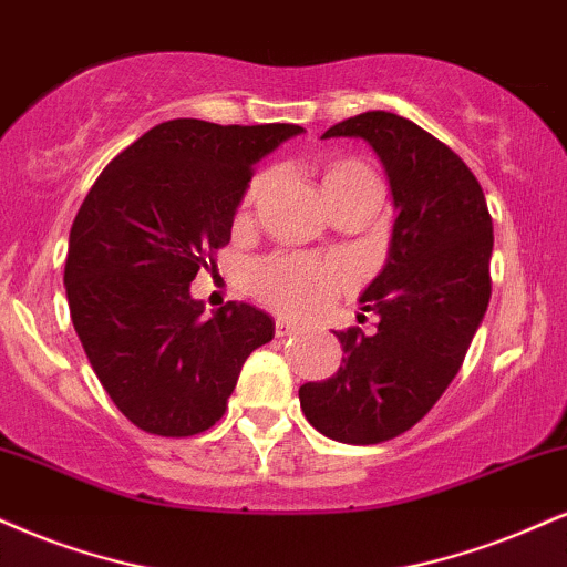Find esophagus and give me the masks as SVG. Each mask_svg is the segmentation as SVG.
Segmentation results:
<instances>
[{"instance_id": "obj_1", "label": "esophagus", "mask_w": 567, "mask_h": 567, "mask_svg": "<svg viewBox=\"0 0 567 567\" xmlns=\"http://www.w3.org/2000/svg\"><path fill=\"white\" fill-rule=\"evenodd\" d=\"M298 330H301V327L292 324V322H288V319H277V324H275L277 338H290V336H296Z\"/></svg>"}]
</instances>
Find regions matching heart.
<instances>
[{
	"label": "heart",
	"mask_w": 567,
	"mask_h": 567,
	"mask_svg": "<svg viewBox=\"0 0 567 567\" xmlns=\"http://www.w3.org/2000/svg\"><path fill=\"white\" fill-rule=\"evenodd\" d=\"M359 179H374L364 163L332 161L327 163L322 172V189L324 195H330ZM264 176H258L250 184L245 203H254L256 195L264 189ZM343 282L346 275L340 266L306 256L269 258V261H264L254 271V288L258 298L269 303L271 309L285 313V317H311V313L322 311L338 296Z\"/></svg>",
	"instance_id": "b5f03b06"
}]
</instances>
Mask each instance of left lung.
Segmentation results:
<instances>
[{"label":"left lung","instance_id":"8db88e82","mask_svg":"<svg viewBox=\"0 0 567 567\" xmlns=\"http://www.w3.org/2000/svg\"><path fill=\"white\" fill-rule=\"evenodd\" d=\"M330 136H357L378 153L395 221L383 269L359 296L378 330L336 332L346 353L338 372L298 395L327 439L370 446L417 425L460 372L491 298L494 224L465 161L409 118L367 111Z\"/></svg>","mask_w":567,"mask_h":567}]
</instances>
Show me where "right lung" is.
Instances as JSON below:
<instances>
[{"label": "right lung", "instance_id": "add662e5", "mask_svg": "<svg viewBox=\"0 0 567 567\" xmlns=\"http://www.w3.org/2000/svg\"><path fill=\"white\" fill-rule=\"evenodd\" d=\"M296 124H158L92 184L68 237L76 336L113 404L142 431L195 435L227 409L269 313L229 301L206 317L189 282L229 243L254 166Z\"/></svg>", "mask_w": 567, "mask_h": 567}]
</instances>
